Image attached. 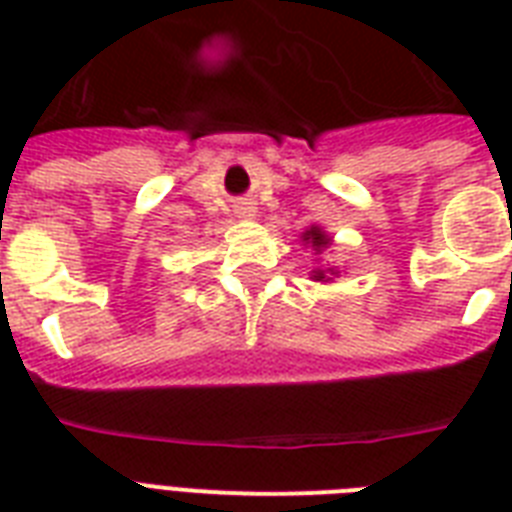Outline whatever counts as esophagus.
<instances>
[{"instance_id":"obj_1","label":"esophagus","mask_w":512,"mask_h":512,"mask_svg":"<svg viewBox=\"0 0 512 512\" xmlns=\"http://www.w3.org/2000/svg\"><path fill=\"white\" fill-rule=\"evenodd\" d=\"M252 212H255V209L249 207V204H244V207H239V215H244V217H249V215H252Z\"/></svg>"}]
</instances>
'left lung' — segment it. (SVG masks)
I'll return each mask as SVG.
<instances>
[{
	"label": "left lung",
	"mask_w": 512,
	"mask_h": 512,
	"mask_svg": "<svg viewBox=\"0 0 512 512\" xmlns=\"http://www.w3.org/2000/svg\"><path fill=\"white\" fill-rule=\"evenodd\" d=\"M303 239L308 241L313 249H321L329 244V239L324 236V231H321V228H311V231H305ZM321 279H324V271H316V281H321Z\"/></svg>",
	"instance_id": "8db88e82"
}]
</instances>
